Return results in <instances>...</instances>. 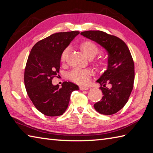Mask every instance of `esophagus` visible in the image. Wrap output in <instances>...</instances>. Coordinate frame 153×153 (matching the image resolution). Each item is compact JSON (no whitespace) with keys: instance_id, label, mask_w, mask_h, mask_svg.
<instances>
[{"instance_id":"esophagus-1","label":"esophagus","mask_w":153,"mask_h":153,"mask_svg":"<svg viewBox=\"0 0 153 153\" xmlns=\"http://www.w3.org/2000/svg\"><path fill=\"white\" fill-rule=\"evenodd\" d=\"M80 90H87L89 89V88H88V86H80Z\"/></svg>"}]
</instances>
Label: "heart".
I'll list each match as a JSON object with an SVG mask.
<instances>
[{"mask_svg":"<svg viewBox=\"0 0 153 153\" xmlns=\"http://www.w3.org/2000/svg\"><path fill=\"white\" fill-rule=\"evenodd\" d=\"M80 48L82 50L83 53L87 56L88 58H93L96 56V54L99 52L100 48L96 43L91 40H83L80 44ZM69 48L67 47L63 50L61 54V61L62 62H65L67 59L69 53ZM97 64L99 65L103 66L106 65L105 60L100 59L98 60ZM91 73V71L86 69H80V68H75L71 71L69 74V79L73 82L78 84H85L88 82V76Z\"/></svg>","mask_w":153,"mask_h":153,"instance_id":"b5f03b06","label":"heart"}]
</instances>
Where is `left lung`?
<instances>
[{
	"label": "left lung",
	"mask_w": 153,
	"mask_h": 153,
	"mask_svg": "<svg viewBox=\"0 0 153 153\" xmlns=\"http://www.w3.org/2000/svg\"><path fill=\"white\" fill-rule=\"evenodd\" d=\"M80 35L96 42L108 53L107 70L96 80L103 96L94 106L100 114H113L124 107L133 89L135 72L131 53L123 40L101 30H87Z\"/></svg>",
	"instance_id": "1"
}]
</instances>
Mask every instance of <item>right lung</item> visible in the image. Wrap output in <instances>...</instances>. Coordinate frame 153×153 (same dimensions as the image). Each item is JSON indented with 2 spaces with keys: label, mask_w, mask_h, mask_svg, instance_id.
Wrapping results in <instances>:
<instances>
[{
  "label": "right lung",
  "mask_w": 153,
  "mask_h": 153,
  "mask_svg": "<svg viewBox=\"0 0 153 153\" xmlns=\"http://www.w3.org/2000/svg\"><path fill=\"white\" fill-rule=\"evenodd\" d=\"M79 31L54 33L36 42L30 51L24 73L27 93L40 113L49 117L63 114L69 105L71 93L79 86L71 82L53 85L59 73L61 54Z\"/></svg>",
  "instance_id": "obj_1"
}]
</instances>
